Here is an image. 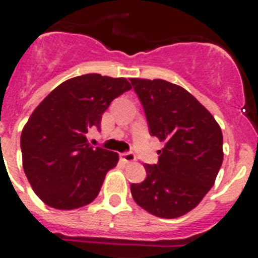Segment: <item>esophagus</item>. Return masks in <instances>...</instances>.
Returning a JSON list of instances; mask_svg holds the SVG:
<instances>
[{
	"label": "esophagus",
	"mask_w": 258,
	"mask_h": 258,
	"mask_svg": "<svg viewBox=\"0 0 258 258\" xmlns=\"http://www.w3.org/2000/svg\"><path fill=\"white\" fill-rule=\"evenodd\" d=\"M120 157H121L125 163H133V161H136V155L133 152H122L120 155Z\"/></svg>",
	"instance_id": "obj_1"
}]
</instances>
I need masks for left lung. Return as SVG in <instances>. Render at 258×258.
Here are the masks:
<instances>
[{"instance_id": "1", "label": "left lung", "mask_w": 258, "mask_h": 258, "mask_svg": "<svg viewBox=\"0 0 258 258\" xmlns=\"http://www.w3.org/2000/svg\"><path fill=\"white\" fill-rule=\"evenodd\" d=\"M151 136L165 143L147 177L132 183L134 202L161 218L181 217L202 202L223 160L222 132L195 97L165 80L131 79Z\"/></svg>"}]
</instances>
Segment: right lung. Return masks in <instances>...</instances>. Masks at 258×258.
<instances>
[{
  "mask_svg": "<svg viewBox=\"0 0 258 258\" xmlns=\"http://www.w3.org/2000/svg\"><path fill=\"white\" fill-rule=\"evenodd\" d=\"M131 89L122 77L86 74L56 86L33 111L20 137L23 169L45 204L68 211L98 197L118 155L93 147L86 133L101 131L104 111Z\"/></svg>",
  "mask_w": 258,
  "mask_h": 258,
  "instance_id": "1",
  "label": "right lung"
}]
</instances>
